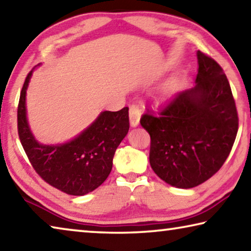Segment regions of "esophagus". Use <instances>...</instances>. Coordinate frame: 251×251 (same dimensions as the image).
<instances>
[{"mask_svg":"<svg viewBox=\"0 0 251 251\" xmlns=\"http://www.w3.org/2000/svg\"><path fill=\"white\" fill-rule=\"evenodd\" d=\"M141 118V107L137 104H133L129 107V122L133 127H136L140 124Z\"/></svg>","mask_w":251,"mask_h":251,"instance_id":"esophagus-1","label":"esophagus"}]
</instances>
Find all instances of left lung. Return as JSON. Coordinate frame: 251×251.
<instances>
[{
  "instance_id": "1",
  "label": "left lung",
  "mask_w": 251,
  "mask_h": 251,
  "mask_svg": "<svg viewBox=\"0 0 251 251\" xmlns=\"http://www.w3.org/2000/svg\"><path fill=\"white\" fill-rule=\"evenodd\" d=\"M197 85L181 91L155 115L147 109L141 125L151 136L150 164L170 185L190 189L213 176L236 140L238 113L220 65L198 51Z\"/></svg>"
}]
</instances>
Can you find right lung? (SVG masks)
<instances>
[{"label": "right lung", "mask_w": 251, "mask_h": 251, "mask_svg": "<svg viewBox=\"0 0 251 251\" xmlns=\"http://www.w3.org/2000/svg\"><path fill=\"white\" fill-rule=\"evenodd\" d=\"M32 71L23 83L18 106V133L27 158L40 177L70 196H85L108 177L116 149L129 129L128 107L102 111L88 128L66 144L42 145L26 121L25 94Z\"/></svg>", "instance_id": "obj_1"}]
</instances>
